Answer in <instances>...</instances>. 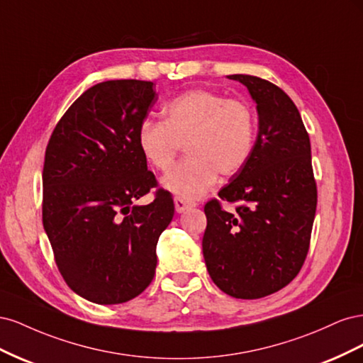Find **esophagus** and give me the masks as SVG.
Masks as SVG:
<instances>
[{
  "label": "esophagus",
  "instance_id": "34e87169",
  "mask_svg": "<svg viewBox=\"0 0 363 363\" xmlns=\"http://www.w3.org/2000/svg\"><path fill=\"white\" fill-rule=\"evenodd\" d=\"M174 204H175V211H177L179 213L184 212L186 208H189V207H194V206H195L194 201L186 200V199H183V196H175V199H174Z\"/></svg>",
  "mask_w": 363,
  "mask_h": 363
}]
</instances>
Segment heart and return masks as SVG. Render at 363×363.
Returning a JSON list of instances; mask_svg holds the SVG:
<instances>
[{
	"mask_svg": "<svg viewBox=\"0 0 363 363\" xmlns=\"http://www.w3.org/2000/svg\"><path fill=\"white\" fill-rule=\"evenodd\" d=\"M136 142L152 168H172L184 144L188 157L163 179L164 188L183 199H196L216 182L242 169L256 142V116L239 98L208 89L186 91L163 107V121L145 118Z\"/></svg>",
	"mask_w": 363,
	"mask_h": 363,
	"instance_id": "b5f03b06",
	"label": "heart"
}]
</instances>
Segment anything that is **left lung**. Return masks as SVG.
I'll return each mask as SVG.
<instances>
[{
  "mask_svg": "<svg viewBox=\"0 0 363 363\" xmlns=\"http://www.w3.org/2000/svg\"><path fill=\"white\" fill-rule=\"evenodd\" d=\"M247 86L257 104L259 133L245 167L204 206L203 256L208 276L235 298L255 300L289 284L311 245L316 212L311 139L298 108L274 83L255 75ZM221 201L238 202L225 213Z\"/></svg>",
  "mask_w": 363,
  "mask_h": 363,
  "instance_id": "1",
  "label": "left lung"
}]
</instances>
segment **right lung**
I'll return each instance as SVG.
<instances>
[{
	"label": "right lung",
	"mask_w": 363,
	"mask_h": 363,
	"mask_svg": "<svg viewBox=\"0 0 363 363\" xmlns=\"http://www.w3.org/2000/svg\"><path fill=\"white\" fill-rule=\"evenodd\" d=\"M155 83L108 80L83 92L54 127L42 172V223L68 286L96 304L135 298L155 277L156 245L174 216L136 130L157 101Z\"/></svg>",
	"instance_id": "obj_1"
}]
</instances>
